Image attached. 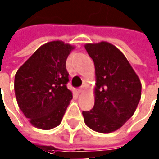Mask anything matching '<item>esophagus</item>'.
<instances>
[{"mask_svg": "<svg viewBox=\"0 0 159 159\" xmlns=\"http://www.w3.org/2000/svg\"><path fill=\"white\" fill-rule=\"evenodd\" d=\"M84 86H82V87H80V88H78V89H77V90H78V92H79V93H82V92L84 91Z\"/></svg>", "mask_w": 159, "mask_h": 159, "instance_id": "obj_1", "label": "esophagus"}]
</instances>
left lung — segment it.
Masks as SVG:
<instances>
[{
    "label": "left lung",
    "mask_w": 159,
    "mask_h": 159,
    "mask_svg": "<svg viewBox=\"0 0 159 159\" xmlns=\"http://www.w3.org/2000/svg\"><path fill=\"white\" fill-rule=\"evenodd\" d=\"M96 74L95 103L83 111L85 124L99 133L121 128L134 114L141 99L142 84L129 61L108 42L86 44Z\"/></svg>",
    "instance_id": "obj_1"
}]
</instances>
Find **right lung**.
<instances>
[{"label": "right lung", "mask_w": 159, "mask_h": 159, "mask_svg": "<svg viewBox=\"0 0 159 159\" xmlns=\"http://www.w3.org/2000/svg\"><path fill=\"white\" fill-rule=\"evenodd\" d=\"M74 47L48 42L25 61L15 75V94L21 111L34 127L52 129L61 122L72 99L67 88L66 61Z\"/></svg>", "instance_id": "add662e5"}]
</instances>
